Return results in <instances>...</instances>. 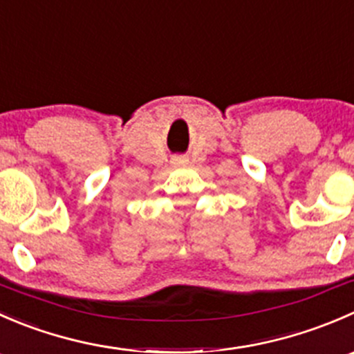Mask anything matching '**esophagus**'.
<instances>
[{
  "instance_id": "34e87169",
  "label": "esophagus",
  "mask_w": 354,
  "mask_h": 354,
  "mask_svg": "<svg viewBox=\"0 0 354 354\" xmlns=\"http://www.w3.org/2000/svg\"><path fill=\"white\" fill-rule=\"evenodd\" d=\"M187 162H189V160L185 158V156H174V158H172V165H176V167L185 165Z\"/></svg>"
}]
</instances>
